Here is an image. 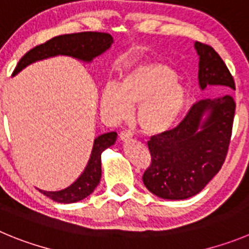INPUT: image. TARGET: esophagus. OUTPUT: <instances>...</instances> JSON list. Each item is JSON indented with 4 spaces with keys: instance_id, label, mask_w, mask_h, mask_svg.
I'll list each match as a JSON object with an SVG mask.
<instances>
[{
    "instance_id": "esophagus-1",
    "label": "esophagus",
    "mask_w": 249,
    "mask_h": 249,
    "mask_svg": "<svg viewBox=\"0 0 249 249\" xmlns=\"http://www.w3.org/2000/svg\"><path fill=\"white\" fill-rule=\"evenodd\" d=\"M132 135H134L132 131H130V130H124V131H122L119 134V139L122 141H129L130 139L132 138Z\"/></svg>"
}]
</instances>
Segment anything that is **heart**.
<instances>
[{
  "label": "heart",
  "mask_w": 249,
  "mask_h": 249,
  "mask_svg": "<svg viewBox=\"0 0 249 249\" xmlns=\"http://www.w3.org/2000/svg\"><path fill=\"white\" fill-rule=\"evenodd\" d=\"M188 102L185 88L176 82V73L162 64H140L130 69L122 85L109 82L102 90V109L119 122L139 106L136 119L146 132H162L177 122Z\"/></svg>",
  "instance_id": "1"
}]
</instances>
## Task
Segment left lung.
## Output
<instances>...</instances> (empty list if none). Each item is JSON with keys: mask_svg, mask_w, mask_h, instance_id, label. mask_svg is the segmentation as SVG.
<instances>
[{"mask_svg": "<svg viewBox=\"0 0 249 249\" xmlns=\"http://www.w3.org/2000/svg\"><path fill=\"white\" fill-rule=\"evenodd\" d=\"M201 89L215 86L213 98L201 99L172 130L148 141L151 164L142 176L145 187L162 199L194 196L221 169L231 140L236 103L230 94L234 81L210 45L195 41Z\"/></svg>", "mask_w": 249, "mask_h": 249, "instance_id": "1", "label": "left lung"}]
</instances>
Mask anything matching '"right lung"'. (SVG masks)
<instances>
[{
    "label": "right lung",
    "instance_id": "add662e5",
    "mask_svg": "<svg viewBox=\"0 0 249 249\" xmlns=\"http://www.w3.org/2000/svg\"><path fill=\"white\" fill-rule=\"evenodd\" d=\"M111 44H113V38L110 34L99 33V32H82V33L55 36L46 43L30 49L19 60L13 71V76L17 75L18 72L22 71L28 65L39 61V60L57 56V55H66V56H72L81 61L90 62L94 57L99 56L104 51L108 50ZM117 136V132L111 131L98 136L94 140L89 161L85 171L77 178V180L72 183L70 187L59 192H45V190H39V192L54 201L62 204L76 203V201L87 198L88 195L92 194L93 190L96 189L101 180L102 152L114 145Z\"/></svg>",
    "mask_w": 249,
    "mask_h": 249
}]
</instances>
